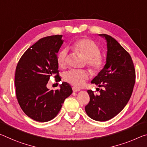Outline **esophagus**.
Masks as SVG:
<instances>
[{"instance_id": "esophagus-1", "label": "esophagus", "mask_w": 147, "mask_h": 147, "mask_svg": "<svg viewBox=\"0 0 147 147\" xmlns=\"http://www.w3.org/2000/svg\"><path fill=\"white\" fill-rule=\"evenodd\" d=\"M80 90L78 89V88H74V87L73 88V91L74 92H79Z\"/></svg>"}]
</instances>
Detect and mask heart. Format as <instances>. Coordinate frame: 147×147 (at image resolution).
I'll return each instance as SVG.
<instances>
[{
  "label": "heart",
  "instance_id": "1",
  "mask_svg": "<svg viewBox=\"0 0 147 147\" xmlns=\"http://www.w3.org/2000/svg\"><path fill=\"white\" fill-rule=\"evenodd\" d=\"M70 48L85 58V64L89 67L92 74H98L104 69L106 64L105 57L100 53L101 50L99 45L94 40L89 38L79 39L72 43ZM67 55L65 49L60 51L57 54V64L62 69L66 67ZM89 76L90 73L87 70H72L67 72L63 78L71 85L81 87Z\"/></svg>",
  "mask_w": 147,
  "mask_h": 147
}]
</instances>
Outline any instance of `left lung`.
Masks as SVG:
<instances>
[{"mask_svg":"<svg viewBox=\"0 0 147 147\" xmlns=\"http://www.w3.org/2000/svg\"><path fill=\"white\" fill-rule=\"evenodd\" d=\"M107 42V63L104 69L91 82L99 88L100 94L88 90L90 102L86 113L93 120L104 122L122 111L132 94L136 82V70L131 57L113 37L105 34Z\"/></svg>","mask_w":147,"mask_h":147,"instance_id":"left-lung-1","label":"left lung"}]
</instances>
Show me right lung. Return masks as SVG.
I'll list each match as a JSON object with an SVG mask.
<instances>
[{
  "mask_svg": "<svg viewBox=\"0 0 147 147\" xmlns=\"http://www.w3.org/2000/svg\"><path fill=\"white\" fill-rule=\"evenodd\" d=\"M62 35L40 39L25 51L18 63L15 74L16 94L25 115L37 122L54 118L61 110L65 99L73 90L62 82L60 89L49 90L46 84L51 76L56 82L61 80L57 61V52L63 40Z\"/></svg>",
  "mask_w": 147,
  "mask_h": 147,
  "instance_id": "right-lung-1",
  "label": "right lung"
}]
</instances>
